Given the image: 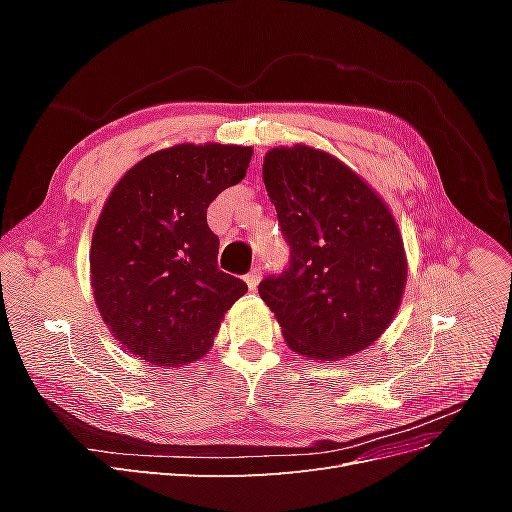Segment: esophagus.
Listing matches in <instances>:
<instances>
[{"mask_svg": "<svg viewBox=\"0 0 512 512\" xmlns=\"http://www.w3.org/2000/svg\"><path fill=\"white\" fill-rule=\"evenodd\" d=\"M260 277H262V271L260 269H254L245 275V282L247 286H250V290H256L258 284H260Z\"/></svg>", "mask_w": 512, "mask_h": 512, "instance_id": "34e87169", "label": "esophagus"}]
</instances>
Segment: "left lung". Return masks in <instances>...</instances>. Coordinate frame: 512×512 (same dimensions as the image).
<instances>
[{"label": "left lung", "instance_id": "1", "mask_svg": "<svg viewBox=\"0 0 512 512\" xmlns=\"http://www.w3.org/2000/svg\"><path fill=\"white\" fill-rule=\"evenodd\" d=\"M262 181L290 265L258 286L288 346L316 361L365 350L395 318L408 262L384 200L331 153L275 147Z\"/></svg>", "mask_w": 512, "mask_h": 512}]
</instances>
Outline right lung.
Wrapping results in <instances>:
<instances>
[{"label": "right lung", "instance_id": "add662e5", "mask_svg": "<svg viewBox=\"0 0 512 512\" xmlns=\"http://www.w3.org/2000/svg\"><path fill=\"white\" fill-rule=\"evenodd\" d=\"M252 147L175 145L119 179L91 239L100 316L130 354L164 367L205 356L247 284L218 269L220 239L207 207L237 185Z\"/></svg>", "mask_w": 512, "mask_h": 512}]
</instances>
